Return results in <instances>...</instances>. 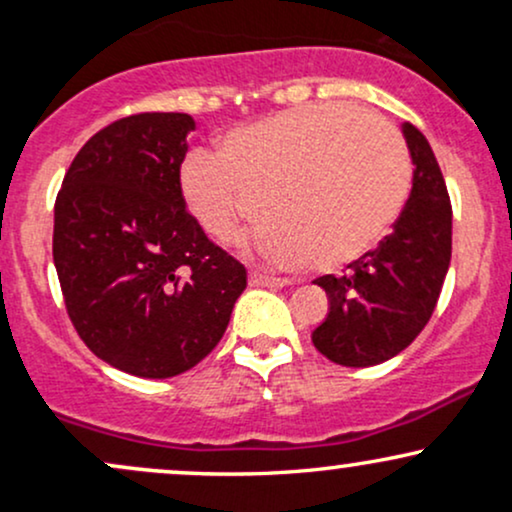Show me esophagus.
<instances>
[{
	"instance_id": "obj_1",
	"label": "esophagus",
	"mask_w": 512,
	"mask_h": 512,
	"mask_svg": "<svg viewBox=\"0 0 512 512\" xmlns=\"http://www.w3.org/2000/svg\"><path fill=\"white\" fill-rule=\"evenodd\" d=\"M250 284L252 286H286L289 284V279H281V276H272V274H264V272H257V269H252Z\"/></svg>"
}]
</instances>
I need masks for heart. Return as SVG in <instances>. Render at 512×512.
Here are the masks:
<instances>
[{
    "label": "heart",
    "mask_w": 512,
    "mask_h": 512,
    "mask_svg": "<svg viewBox=\"0 0 512 512\" xmlns=\"http://www.w3.org/2000/svg\"><path fill=\"white\" fill-rule=\"evenodd\" d=\"M182 197L219 243L252 211V231L272 260L334 269L368 252L402 211L409 149L385 117L346 103L286 110L231 129L216 156L182 166Z\"/></svg>",
    "instance_id": "heart-1"
}]
</instances>
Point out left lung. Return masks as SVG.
Returning <instances> with one entry per match:
<instances>
[{
	"label": "left lung",
	"instance_id": "obj_1",
	"mask_svg": "<svg viewBox=\"0 0 512 512\" xmlns=\"http://www.w3.org/2000/svg\"><path fill=\"white\" fill-rule=\"evenodd\" d=\"M402 132L414 182L395 228L344 274L315 279L330 298V313L313 332V344L339 366H375L407 349L431 320L450 267L448 187L424 134L411 122Z\"/></svg>",
	"mask_w": 512,
	"mask_h": 512
}]
</instances>
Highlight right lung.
<instances>
[{"label":"right lung","mask_w":512,"mask_h":512,"mask_svg":"<svg viewBox=\"0 0 512 512\" xmlns=\"http://www.w3.org/2000/svg\"><path fill=\"white\" fill-rule=\"evenodd\" d=\"M192 129L185 113L122 117L81 146L57 192L52 257L69 320L93 354L139 378L197 366L248 286L185 209Z\"/></svg>","instance_id":"add662e5"}]
</instances>
